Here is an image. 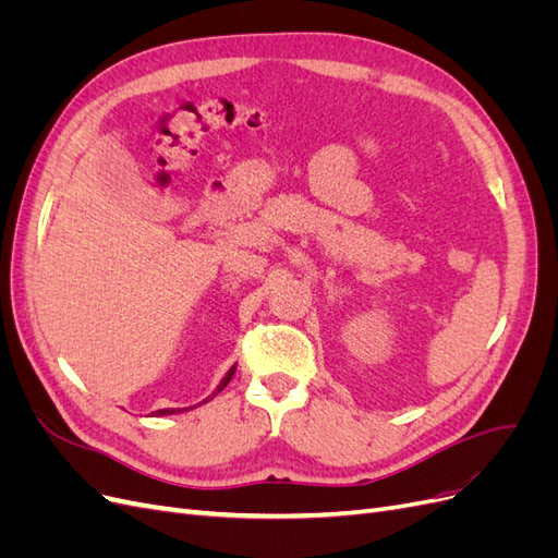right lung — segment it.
Returning <instances> with one entry per match:
<instances>
[{"label":"right lung","instance_id":"obj_1","mask_svg":"<svg viewBox=\"0 0 558 558\" xmlns=\"http://www.w3.org/2000/svg\"><path fill=\"white\" fill-rule=\"evenodd\" d=\"M234 369H238V367H230V369H228V375L223 377V381H221V384H218L216 393H218V391H223V388L228 386V381H230V379H232V375H234ZM216 393H214V396H216ZM158 414H160V416H165V414H177V410H158Z\"/></svg>","mask_w":558,"mask_h":558}]
</instances>
